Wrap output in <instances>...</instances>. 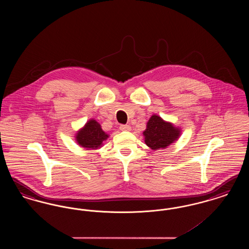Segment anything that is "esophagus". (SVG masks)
<instances>
[{
  "mask_svg": "<svg viewBox=\"0 0 249 249\" xmlns=\"http://www.w3.org/2000/svg\"><path fill=\"white\" fill-rule=\"evenodd\" d=\"M120 130H130V125H120Z\"/></svg>",
  "mask_w": 249,
  "mask_h": 249,
  "instance_id": "obj_1",
  "label": "esophagus"
}]
</instances>
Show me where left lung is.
<instances>
[{
  "label": "left lung",
  "instance_id": "8db88e82",
  "mask_svg": "<svg viewBox=\"0 0 249 249\" xmlns=\"http://www.w3.org/2000/svg\"><path fill=\"white\" fill-rule=\"evenodd\" d=\"M179 133L180 130L171 123L154 115L148 120L146 130L143 131L144 142L153 150L165 148L178 139Z\"/></svg>",
  "mask_w": 249,
  "mask_h": 249
}]
</instances>
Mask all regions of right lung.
<instances>
[{
	"instance_id": "right-lung-1",
	"label": "right lung",
	"mask_w": 249,
	"mask_h": 249,
	"mask_svg": "<svg viewBox=\"0 0 249 249\" xmlns=\"http://www.w3.org/2000/svg\"><path fill=\"white\" fill-rule=\"evenodd\" d=\"M108 135L102 130L101 125L94 120H89L82 130H79L76 135V141L80 145L88 148L100 147Z\"/></svg>"
}]
</instances>
